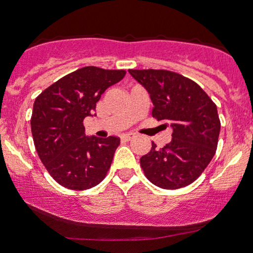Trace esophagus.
<instances>
[{"mask_svg":"<svg viewBox=\"0 0 253 253\" xmlns=\"http://www.w3.org/2000/svg\"><path fill=\"white\" fill-rule=\"evenodd\" d=\"M135 136V134L134 133H126V134H124L123 136H121V138L124 139V140H127V141H129L130 139H133Z\"/></svg>","mask_w":253,"mask_h":253,"instance_id":"34e87169","label":"esophagus"}]
</instances>
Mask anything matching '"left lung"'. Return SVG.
Segmentation results:
<instances>
[{"label": "left lung", "mask_w": 253, "mask_h": 253, "mask_svg": "<svg viewBox=\"0 0 253 253\" xmlns=\"http://www.w3.org/2000/svg\"><path fill=\"white\" fill-rule=\"evenodd\" d=\"M150 94L152 117L167 121L172 139L140 158L145 176L163 189L189 185L215 155L220 120L215 103L199 84L168 70H128Z\"/></svg>", "instance_id": "left-lung-1"}]
</instances>
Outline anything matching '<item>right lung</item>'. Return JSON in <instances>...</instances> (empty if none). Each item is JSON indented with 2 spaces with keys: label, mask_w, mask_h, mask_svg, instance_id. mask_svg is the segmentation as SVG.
<instances>
[{
  "label": "right lung",
  "mask_w": 253,
  "mask_h": 253,
  "mask_svg": "<svg viewBox=\"0 0 253 253\" xmlns=\"http://www.w3.org/2000/svg\"><path fill=\"white\" fill-rule=\"evenodd\" d=\"M125 75V70L85 66L58 80L34 101L31 129L36 150L63 187L90 189L106 177L120 139L85 135L83 120L92 117L101 95Z\"/></svg>",
  "instance_id": "add662e5"
}]
</instances>
